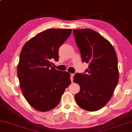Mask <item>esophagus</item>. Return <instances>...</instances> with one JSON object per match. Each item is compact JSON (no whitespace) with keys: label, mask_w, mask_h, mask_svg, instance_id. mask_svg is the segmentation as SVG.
I'll use <instances>...</instances> for the list:
<instances>
[{"label":"esophagus","mask_w":132,"mask_h":132,"mask_svg":"<svg viewBox=\"0 0 132 132\" xmlns=\"http://www.w3.org/2000/svg\"><path fill=\"white\" fill-rule=\"evenodd\" d=\"M74 76V74L73 73H71L70 74V80H71V81H73V78Z\"/></svg>","instance_id":"obj_1"}]
</instances>
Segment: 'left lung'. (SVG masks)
<instances>
[{
  "label": "left lung",
  "instance_id": "obj_1",
  "mask_svg": "<svg viewBox=\"0 0 132 132\" xmlns=\"http://www.w3.org/2000/svg\"><path fill=\"white\" fill-rule=\"evenodd\" d=\"M73 33L82 62L89 64L86 74L74 76L73 82L80 86L75 98L81 109L97 111L109 101L119 81L116 53L107 39L91 29H73Z\"/></svg>",
  "mask_w": 132,
  "mask_h": 132
}]
</instances>
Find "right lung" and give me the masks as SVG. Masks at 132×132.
<instances>
[{
    "instance_id": "right-lung-1",
    "label": "right lung",
    "mask_w": 132,
    "mask_h": 132,
    "mask_svg": "<svg viewBox=\"0 0 132 132\" xmlns=\"http://www.w3.org/2000/svg\"><path fill=\"white\" fill-rule=\"evenodd\" d=\"M71 29H48L23 45L17 75L23 97L39 111L53 109L70 84V74L51 66L59 60V49L71 34Z\"/></svg>"
}]
</instances>
